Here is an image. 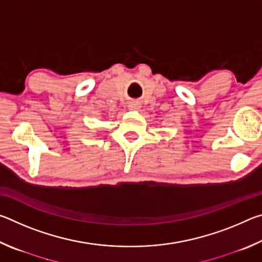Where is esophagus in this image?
I'll return each instance as SVG.
<instances>
[{
    "label": "esophagus",
    "instance_id": "34e87169",
    "mask_svg": "<svg viewBox=\"0 0 262 262\" xmlns=\"http://www.w3.org/2000/svg\"><path fill=\"white\" fill-rule=\"evenodd\" d=\"M128 107H129L130 110H139L140 108V104L136 103V101H133V103H130L129 105H128Z\"/></svg>",
    "mask_w": 262,
    "mask_h": 262
}]
</instances>
